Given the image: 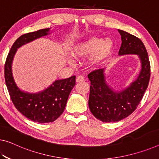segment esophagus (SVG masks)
I'll return each mask as SVG.
<instances>
[{"label":"esophagus","instance_id":"34e87169","mask_svg":"<svg viewBox=\"0 0 159 159\" xmlns=\"http://www.w3.org/2000/svg\"><path fill=\"white\" fill-rule=\"evenodd\" d=\"M84 81V78L81 75H79V76L77 77L76 78V82H82Z\"/></svg>","mask_w":159,"mask_h":159}]
</instances>
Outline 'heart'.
<instances>
[{
    "instance_id": "b5f03b06",
    "label": "heart",
    "mask_w": 159,
    "mask_h": 159,
    "mask_svg": "<svg viewBox=\"0 0 159 159\" xmlns=\"http://www.w3.org/2000/svg\"><path fill=\"white\" fill-rule=\"evenodd\" d=\"M114 48V44L111 39L92 36L75 44L72 49V54L75 58H84L89 55L87 65L94 67L104 62L111 55ZM67 62L74 64L71 57H67Z\"/></svg>"
}]
</instances>
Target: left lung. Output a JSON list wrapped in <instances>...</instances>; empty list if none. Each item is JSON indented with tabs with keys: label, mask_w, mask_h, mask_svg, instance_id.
I'll list each match as a JSON object with an SVG mask.
<instances>
[{
	"label": "left lung",
	"mask_w": 159,
	"mask_h": 159,
	"mask_svg": "<svg viewBox=\"0 0 159 159\" xmlns=\"http://www.w3.org/2000/svg\"><path fill=\"white\" fill-rule=\"evenodd\" d=\"M118 32L121 39L119 55H136L140 60L141 70L134 81L119 90L114 89L107 82L105 68L88 75L91 82L89 109L97 119L103 122H116L130 115L142 99L150 79L149 59L142 41L126 31Z\"/></svg>",
	"instance_id": "left-lung-1"
}]
</instances>
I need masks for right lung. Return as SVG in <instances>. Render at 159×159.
<instances>
[{"mask_svg":"<svg viewBox=\"0 0 159 159\" xmlns=\"http://www.w3.org/2000/svg\"><path fill=\"white\" fill-rule=\"evenodd\" d=\"M45 28L21 35L15 41L5 64V80L10 96L16 109L30 120L44 124L55 121L64 111L68 97L75 85V76L57 80L42 91L31 93L17 85L13 75L15 55L22 46L51 34Z\"/></svg>","mask_w":159,"mask_h":159,"instance_id":"add662e5","label":"right lung"}]
</instances>
